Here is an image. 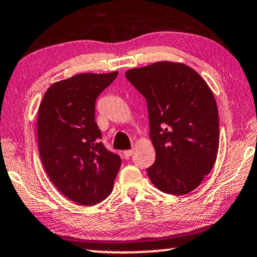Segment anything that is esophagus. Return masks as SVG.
Returning <instances> with one entry per match:
<instances>
[{"label":"esophagus","mask_w":257,"mask_h":257,"mask_svg":"<svg viewBox=\"0 0 257 257\" xmlns=\"http://www.w3.org/2000/svg\"><path fill=\"white\" fill-rule=\"evenodd\" d=\"M132 154H133V151H132V150L123 151V156H124L125 160H128V159L130 158V156H132Z\"/></svg>","instance_id":"obj_1"}]
</instances>
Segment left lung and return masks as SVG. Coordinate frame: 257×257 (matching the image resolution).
Wrapping results in <instances>:
<instances>
[{
  "label": "left lung",
  "mask_w": 257,
  "mask_h": 257,
  "mask_svg": "<svg viewBox=\"0 0 257 257\" xmlns=\"http://www.w3.org/2000/svg\"><path fill=\"white\" fill-rule=\"evenodd\" d=\"M146 98L156 152L147 175L156 188L185 195L211 172L219 150V114L212 90L182 63L161 61L125 72Z\"/></svg>",
  "instance_id": "left-lung-1"
}]
</instances>
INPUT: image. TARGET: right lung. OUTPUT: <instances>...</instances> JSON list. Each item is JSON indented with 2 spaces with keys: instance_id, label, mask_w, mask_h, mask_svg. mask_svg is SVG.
Segmentation results:
<instances>
[{
  "instance_id": "obj_1",
  "label": "right lung",
  "mask_w": 257,
  "mask_h": 257,
  "mask_svg": "<svg viewBox=\"0 0 257 257\" xmlns=\"http://www.w3.org/2000/svg\"><path fill=\"white\" fill-rule=\"evenodd\" d=\"M118 76L80 73L52 85L38 110L37 137L43 165L64 196L95 205L111 194L121 159L99 139L95 121L98 95Z\"/></svg>"
}]
</instances>
